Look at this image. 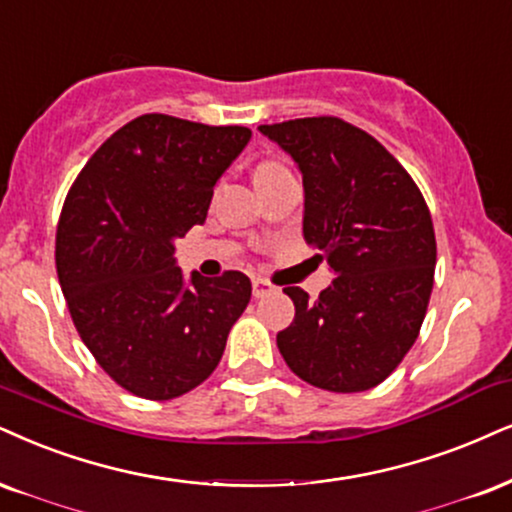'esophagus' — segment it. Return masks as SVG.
Listing matches in <instances>:
<instances>
[{"instance_id":"obj_1","label":"esophagus","mask_w":512,"mask_h":512,"mask_svg":"<svg viewBox=\"0 0 512 512\" xmlns=\"http://www.w3.org/2000/svg\"><path fill=\"white\" fill-rule=\"evenodd\" d=\"M251 285H254V296H256V299H263V296H268V294L275 292V287L270 285L268 280H263V277H254V282H251Z\"/></svg>"}]
</instances>
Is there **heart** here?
Returning a JSON list of instances; mask_svg holds the SVG:
<instances>
[{
    "instance_id": "obj_1",
    "label": "heart",
    "mask_w": 512,
    "mask_h": 512,
    "mask_svg": "<svg viewBox=\"0 0 512 512\" xmlns=\"http://www.w3.org/2000/svg\"><path fill=\"white\" fill-rule=\"evenodd\" d=\"M280 168H285V166H282V163H277V161H263V163H258V166H256L254 178H258V175L273 173V170H280Z\"/></svg>"
}]
</instances>
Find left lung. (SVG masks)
Segmentation results:
<instances>
[{
  "mask_svg": "<svg viewBox=\"0 0 512 512\" xmlns=\"http://www.w3.org/2000/svg\"><path fill=\"white\" fill-rule=\"evenodd\" d=\"M304 178V239L334 275L315 301L285 287L296 315L277 332L294 375L351 394L377 387L418 339L437 239L418 185L375 137L342 118L261 125Z\"/></svg>",
  "mask_w": 512,
  "mask_h": 512,
  "instance_id": "8db88e82",
  "label": "left lung"
}]
</instances>
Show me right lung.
<instances>
[{"label": "right lung", "instance_id": "obj_1", "mask_svg": "<svg viewBox=\"0 0 512 512\" xmlns=\"http://www.w3.org/2000/svg\"><path fill=\"white\" fill-rule=\"evenodd\" d=\"M251 140L242 125L147 113L80 170L56 230V273L82 342L135 396L168 401L216 370L251 299L249 277L178 268L175 239Z\"/></svg>", "mask_w": 512, "mask_h": 512}]
</instances>
